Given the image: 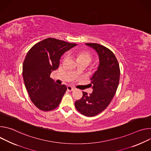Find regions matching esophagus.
I'll list each match as a JSON object with an SVG mask.
<instances>
[{"label": "esophagus", "instance_id": "obj_1", "mask_svg": "<svg viewBox=\"0 0 151 151\" xmlns=\"http://www.w3.org/2000/svg\"><path fill=\"white\" fill-rule=\"evenodd\" d=\"M67 90H68V91H73L74 90V88L71 86H67Z\"/></svg>", "mask_w": 151, "mask_h": 151}]
</instances>
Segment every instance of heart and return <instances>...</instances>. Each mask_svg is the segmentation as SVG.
Wrapping results in <instances>:
<instances>
[{"label":"heart","instance_id":"b5f03b06","mask_svg":"<svg viewBox=\"0 0 151 151\" xmlns=\"http://www.w3.org/2000/svg\"><path fill=\"white\" fill-rule=\"evenodd\" d=\"M72 53L74 56L76 58L78 62L83 61L89 63L92 60L91 55L85 50H73Z\"/></svg>","mask_w":151,"mask_h":151}]
</instances>
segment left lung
<instances>
[{
  "label": "left lung",
  "instance_id": "8db88e82",
  "mask_svg": "<svg viewBox=\"0 0 151 151\" xmlns=\"http://www.w3.org/2000/svg\"><path fill=\"white\" fill-rule=\"evenodd\" d=\"M96 50L99 59L98 70L91 78L93 92H83L82 98L75 102L77 111L92 117L104 111L114 97L119 85L120 68L118 60L110 49L96 43H86Z\"/></svg>",
  "mask_w": 151,
  "mask_h": 151
}]
</instances>
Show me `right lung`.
I'll list each match as a JSON object with an SVG mask.
<instances>
[{
    "mask_svg": "<svg viewBox=\"0 0 151 151\" xmlns=\"http://www.w3.org/2000/svg\"><path fill=\"white\" fill-rule=\"evenodd\" d=\"M77 44L48 38L33 45L23 64V77L32 102L48 111L58 107L67 88L57 85L50 74L58 68L62 55Z\"/></svg>",
    "mask_w": 151,
    "mask_h": 151,
    "instance_id": "obj_1",
    "label": "right lung"
}]
</instances>
